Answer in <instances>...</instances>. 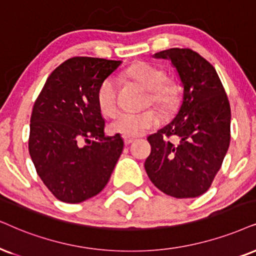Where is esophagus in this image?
<instances>
[{
  "mask_svg": "<svg viewBox=\"0 0 256 256\" xmlns=\"http://www.w3.org/2000/svg\"><path fill=\"white\" fill-rule=\"evenodd\" d=\"M124 143H125V145H130L131 143H134V139L124 137Z\"/></svg>",
  "mask_w": 256,
  "mask_h": 256,
  "instance_id": "1",
  "label": "esophagus"
}]
</instances>
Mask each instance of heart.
<instances>
[{"mask_svg": "<svg viewBox=\"0 0 256 256\" xmlns=\"http://www.w3.org/2000/svg\"><path fill=\"white\" fill-rule=\"evenodd\" d=\"M128 78L143 86L150 92V102L163 113H170L177 108L180 102V90L174 84L166 82V70L150 64L139 62L126 70ZM117 82L114 78H108L102 82L96 100L98 106L104 114L111 116L117 110ZM160 118L154 111H146L139 114L119 113L110 122L108 130L113 134L126 138L142 136L145 131L157 128Z\"/></svg>", "mask_w": 256, "mask_h": 256, "instance_id": "b5f03b06", "label": "heart"}]
</instances>
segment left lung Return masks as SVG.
Masks as SVG:
<instances>
[{
  "mask_svg": "<svg viewBox=\"0 0 256 256\" xmlns=\"http://www.w3.org/2000/svg\"><path fill=\"white\" fill-rule=\"evenodd\" d=\"M168 59L183 86L182 104L171 122L148 136L145 160L148 178L160 192L192 198L212 186L230 143V106L214 67L189 48H170L154 56ZM174 136L177 144L166 137Z\"/></svg>",
  "mask_w": 256,
  "mask_h": 256,
  "instance_id": "1",
  "label": "left lung"
}]
</instances>
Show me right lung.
<instances>
[{
  "label": "right lung",
  "instance_id": "right-lung-1",
  "mask_svg": "<svg viewBox=\"0 0 256 256\" xmlns=\"http://www.w3.org/2000/svg\"><path fill=\"white\" fill-rule=\"evenodd\" d=\"M120 64L88 56L66 60L48 76L35 102L29 154L42 182L62 202L98 195L120 157L124 142L119 134L105 136L96 100L102 82Z\"/></svg>",
  "mask_w": 256,
  "mask_h": 256
}]
</instances>
